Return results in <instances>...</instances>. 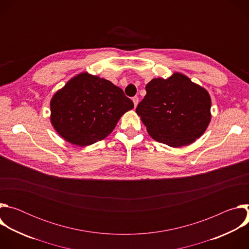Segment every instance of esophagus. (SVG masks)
<instances>
[{
  "instance_id": "obj_1",
  "label": "esophagus",
  "mask_w": 249,
  "mask_h": 249,
  "mask_svg": "<svg viewBox=\"0 0 249 249\" xmlns=\"http://www.w3.org/2000/svg\"><path fill=\"white\" fill-rule=\"evenodd\" d=\"M132 100H133V102H134V106L136 107V106H137L138 103H139V98H138L137 96H134V97L132 98Z\"/></svg>"
}]
</instances>
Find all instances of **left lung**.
Segmentation results:
<instances>
[{
    "mask_svg": "<svg viewBox=\"0 0 249 249\" xmlns=\"http://www.w3.org/2000/svg\"><path fill=\"white\" fill-rule=\"evenodd\" d=\"M136 113L157 142L172 148L188 146L200 138L211 121V96L187 76L175 72L153 79Z\"/></svg>",
    "mask_w": 249,
    "mask_h": 249,
    "instance_id": "8db88e82",
    "label": "left lung"
}]
</instances>
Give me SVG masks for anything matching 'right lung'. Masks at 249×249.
I'll return each mask as SVG.
<instances>
[{
    "label": "right lung",
    "mask_w": 249,
    "mask_h": 249,
    "mask_svg": "<svg viewBox=\"0 0 249 249\" xmlns=\"http://www.w3.org/2000/svg\"><path fill=\"white\" fill-rule=\"evenodd\" d=\"M133 107V101L120 88L84 72L54 93L50 121L68 143L87 147L107 137Z\"/></svg>",
    "instance_id": "add662e5"
}]
</instances>
